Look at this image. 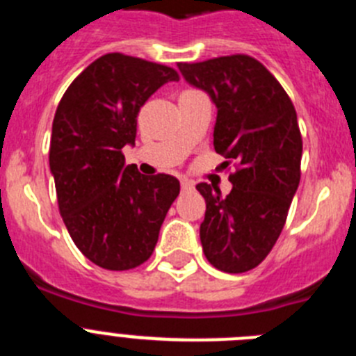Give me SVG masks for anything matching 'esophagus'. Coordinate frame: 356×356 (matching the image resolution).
<instances>
[{"label":"esophagus","mask_w":356,"mask_h":356,"mask_svg":"<svg viewBox=\"0 0 356 356\" xmlns=\"http://www.w3.org/2000/svg\"><path fill=\"white\" fill-rule=\"evenodd\" d=\"M193 187H194V181L181 180V188H193Z\"/></svg>","instance_id":"obj_1"}]
</instances>
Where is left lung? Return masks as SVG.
<instances>
[{
	"mask_svg": "<svg viewBox=\"0 0 356 356\" xmlns=\"http://www.w3.org/2000/svg\"><path fill=\"white\" fill-rule=\"evenodd\" d=\"M178 69L217 106L213 147L237 162L226 197L213 185H196L207 203L200 226L203 253L219 271L246 273L278 241L300 185L303 143L294 105L271 72L248 55Z\"/></svg>",
	"mask_w": 356,
	"mask_h": 356,
	"instance_id": "8db88e82",
	"label": "left lung"
}]
</instances>
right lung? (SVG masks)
I'll return each instance as SVG.
<instances>
[{"mask_svg":"<svg viewBox=\"0 0 356 356\" xmlns=\"http://www.w3.org/2000/svg\"><path fill=\"white\" fill-rule=\"evenodd\" d=\"M180 76L168 65L108 53L69 85L55 112L49 169L64 225L96 266L127 271L151 257L160 226L180 194L171 175L127 165L140 106Z\"/></svg>","mask_w":356,"mask_h":356,"instance_id":"obj_1","label":"right lung"}]
</instances>
